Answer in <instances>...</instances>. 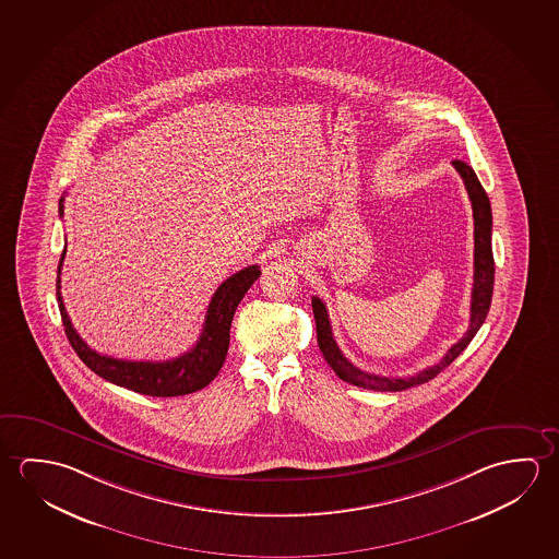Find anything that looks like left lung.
I'll list each match as a JSON object with an SVG mask.
<instances>
[{
  "label": "left lung",
  "mask_w": 559,
  "mask_h": 559,
  "mask_svg": "<svg viewBox=\"0 0 559 559\" xmlns=\"http://www.w3.org/2000/svg\"><path fill=\"white\" fill-rule=\"evenodd\" d=\"M462 181L466 185L467 197L472 201V211H474V288H472V316H469V328H467L464 337L460 338L449 348V353L440 358L437 365L419 370L417 374L412 376H380L360 370L348 360L341 348L335 343L333 331H331L330 316L325 304L321 302L318 296L311 298V310L316 318V330H318V345H320L321 355L328 360L331 370L345 380L348 384L365 388V390H374V392H402L413 385L425 384L432 380L435 376L449 367L452 360H456L457 355L469 345V341L476 337L477 331L484 325L487 311L491 306V296H493L495 281V261L493 249H491V204L489 197L484 191V187L477 179L476 171L466 164L454 159L452 162Z\"/></svg>",
  "instance_id": "left-lung-1"
}]
</instances>
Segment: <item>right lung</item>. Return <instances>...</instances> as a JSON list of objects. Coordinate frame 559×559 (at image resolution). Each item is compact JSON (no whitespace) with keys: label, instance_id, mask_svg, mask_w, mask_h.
I'll return each instance as SVG.
<instances>
[{"label":"right lung","instance_id":"add662e5","mask_svg":"<svg viewBox=\"0 0 559 559\" xmlns=\"http://www.w3.org/2000/svg\"><path fill=\"white\" fill-rule=\"evenodd\" d=\"M64 199H60V216L64 214ZM66 248L58 263L56 276V298L58 308L64 323L66 337L74 347L83 365L92 368L93 372L102 376L110 384L122 385L136 394L154 395V397H175V395L192 394L199 392L204 385L211 384L216 374L221 372L222 365L228 355L229 325L241 298L246 296L249 286L255 283L261 271L259 266H246L236 275L229 276L218 286L212 296L206 320L202 325V333L197 345L183 353L181 357L152 362V360H122V358L107 357L93 350L74 330L72 321L68 318L62 293H60V275L64 263Z\"/></svg>","mask_w":559,"mask_h":559}]
</instances>
